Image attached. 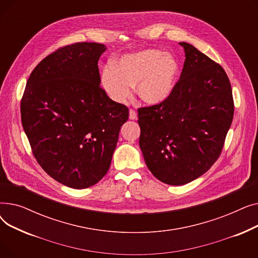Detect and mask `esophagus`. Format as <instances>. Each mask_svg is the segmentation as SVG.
I'll use <instances>...</instances> for the list:
<instances>
[{
  "mask_svg": "<svg viewBox=\"0 0 258 258\" xmlns=\"http://www.w3.org/2000/svg\"><path fill=\"white\" fill-rule=\"evenodd\" d=\"M130 119L131 120H135V119H137V113H136V111L135 110H130Z\"/></svg>",
  "mask_w": 258,
  "mask_h": 258,
  "instance_id": "34e87169",
  "label": "esophagus"
}]
</instances>
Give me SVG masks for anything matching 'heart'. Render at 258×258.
I'll list each match as a JSON object with an SVG mask.
<instances>
[{
  "label": "heart",
  "instance_id": "heart-1",
  "mask_svg": "<svg viewBox=\"0 0 258 258\" xmlns=\"http://www.w3.org/2000/svg\"><path fill=\"white\" fill-rule=\"evenodd\" d=\"M179 74V62L172 55L148 49L123 56L115 68L106 67L101 81L108 96L117 103H124L136 86L139 98L156 105L171 96Z\"/></svg>",
  "mask_w": 258,
  "mask_h": 258
}]
</instances>
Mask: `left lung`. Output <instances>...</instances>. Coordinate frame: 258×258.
I'll list each match as a JSON object with an SVG mask.
<instances>
[{
	"mask_svg": "<svg viewBox=\"0 0 258 258\" xmlns=\"http://www.w3.org/2000/svg\"><path fill=\"white\" fill-rule=\"evenodd\" d=\"M171 96L138 108L139 145L146 166L168 185H184L219 159L232 123L234 102L225 70L188 43Z\"/></svg>",
	"mask_w": 258,
	"mask_h": 258,
	"instance_id": "8db88e82",
	"label": "left lung"
}]
</instances>
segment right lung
Masks as SVG:
<instances>
[{"instance_id": "add662e5", "label": "right lung", "mask_w": 258, "mask_h": 258, "mask_svg": "<svg viewBox=\"0 0 258 258\" xmlns=\"http://www.w3.org/2000/svg\"><path fill=\"white\" fill-rule=\"evenodd\" d=\"M98 43L58 48L31 72L21 100L23 128L37 163L75 189L99 182L111 165L128 108L100 87Z\"/></svg>"}]
</instances>
